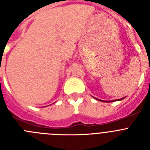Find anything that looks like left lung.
<instances>
[{
    "label": "left lung",
    "instance_id": "left-lung-1",
    "mask_svg": "<svg viewBox=\"0 0 150 150\" xmlns=\"http://www.w3.org/2000/svg\"><path fill=\"white\" fill-rule=\"evenodd\" d=\"M123 98H122V100ZM97 100H99V99H97ZM118 100H119V99H118ZM101 101H103V100H101ZM104 101H106V102H112V101H114V100H110V101H107V100H104Z\"/></svg>",
    "mask_w": 150,
    "mask_h": 150
}]
</instances>
